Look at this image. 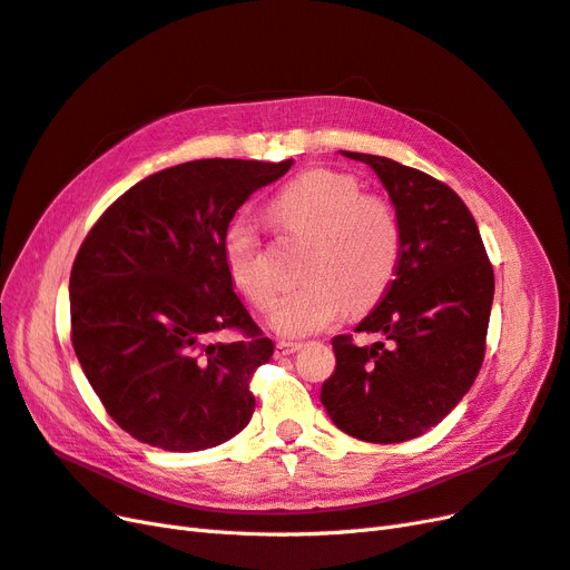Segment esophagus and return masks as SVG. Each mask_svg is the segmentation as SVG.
<instances>
[{
  "mask_svg": "<svg viewBox=\"0 0 570 570\" xmlns=\"http://www.w3.org/2000/svg\"><path fill=\"white\" fill-rule=\"evenodd\" d=\"M302 350V342H289V340H281L278 344H275V354L278 356H285V354H295Z\"/></svg>",
  "mask_w": 570,
  "mask_h": 570,
  "instance_id": "obj_1",
  "label": "esophagus"
}]
</instances>
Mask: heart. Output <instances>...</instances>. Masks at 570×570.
I'll return each instance as SVG.
<instances>
[{"label":"heart","instance_id":"1","mask_svg":"<svg viewBox=\"0 0 570 570\" xmlns=\"http://www.w3.org/2000/svg\"><path fill=\"white\" fill-rule=\"evenodd\" d=\"M273 218L289 233L314 237L304 287L275 304L271 327L285 337H306L331 327L347 308L383 297L402 254V228L392 206L361 195L354 176L316 168L285 185L271 204ZM223 264L235 287L258 308L271 306L275 278L252 220L237 216L220 237Z\"/></svg>","mask_w":570,"mask_h":570}]
</instances>
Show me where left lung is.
<instances>
[{
  "instance_id": "1",
  "label": "left lung",
  "mask_w": 570,
  "mask_h": 570,
  "mask_svg": "<svg viewBox=\"0 0 570 570\" xmlns=\"http://www.w3.org/2000/svg\"><path fill=\"white\" fill-rule=\"evenodd\" d=\"M364 161L394 206L402 254L385 297L356 325L385 342L333 337L335 371L321 387L331 421L356 440L392 444L423 435L471 390L485 356L494 273L478 223L452 187L387 157Z\"/></svg>"
}]
</instances>
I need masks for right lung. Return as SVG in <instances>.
<instances>
[{"instance_id": "right-lung-1", "label": "right lung", "mask_w": 570, "mask_h": 570, "mask_svg": "<svg viewBox=\"0 0 570 570\" xmlns=\"http://www.w3.org/2000/svg\"><path fill=\"white\" fill-rule=\"evenodd\" d=\"M197 159L132 185L85 237L68 283L73 350L109 416L168 452L235 438L252 373L273 356L233 289L220 237L252 193L292 168ZM239 330L233 343L210 342Z\"/></svg>"}]
</instances>
